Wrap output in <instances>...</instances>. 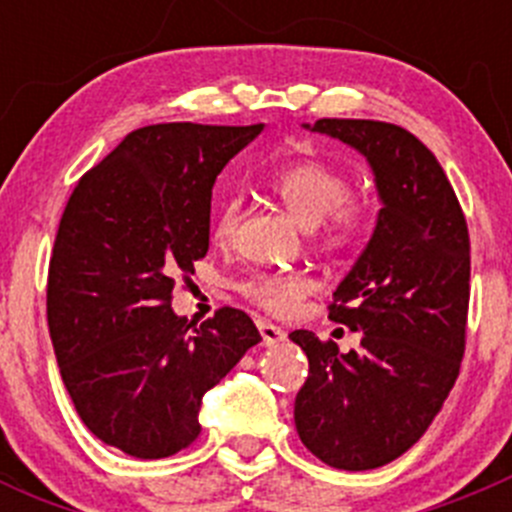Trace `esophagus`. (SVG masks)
<instances>
[{
	"mask_svg": "<svg viewBox=\"0 0 512 512\" xmlns=\"http://www.w3.org/2000/svg\"><path fill=\"white\" fill-rule=\"evenodd\" d=\"M257 327H260L262 344H265V347H275V344L285 342V337H287L285 329L275 327V324H272V322H257Z\"/></svg>",
	"mask_w": 512,
	"mask_h": 512,
	"instance_id": "34e87169",
	"label": "esophagus"
}]
</instances>
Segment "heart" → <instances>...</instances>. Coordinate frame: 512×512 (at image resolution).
<instances>
[{
    "label": "heart",
    "instance_id": "obj_1",
    "mask_svg": "<svg viewBox=\"0 0 512 512\" xmlns=\"http://www.w3.org/2000/svg\"><path fill=\"white\" fill-rule=\"evenodd\" d=\"M272 193L312 227L324 247L342 250L361 240L369 225L366 205L352 195V178L342 168L317 158H299L277 165L267 180ZM240 195H227L213 220V235L227 240L240 223ZM314 289L307 272H252L240 292L272 314H289Z\"/></svg>",
    "mask_w": 512,
    "mask_h": 512
}]
</instances>
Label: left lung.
Instances as JSON below:
<instances>
[{
	"instance_id": "left-lung-1",
	"label": "left lung",
	"mask_w": 512,
	"mask_h": 512,
	"mask_svg": "<svg viewBox=\"0 0 512 512\" xmlns=\"http://www.w3.org/2000/svg\"><path fill=\"white\" fill-rule=\"evenodd\" d=\"M369 160L384 208L329 304V319L361 334L359 349L307 329L289 334L309 359L294 399L304 446L339 471L399 458L426 433L466 352L471 237L436 156L406 128L364 118H319Z\"/></svg>"
}]
</instances>
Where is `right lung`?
I'll use <instances>...</instances> for the list:
<instances>
[{"label":"right lung","mask_w":512,"mask_h":512,"mask_svg":"<svg viewBox=\"0 0 512 512\" xmlns=\"http://www.w3.org/2000/svg\"><path fill=\"white\" fill-rule=\"evenodd\" d=\"M255 126L156 123L81 175L61 215L46 319L76 414L106 446L168 458L200 436L203 394L260 332L220 307L200 327L170 309L208 255L213 185Z\"/></svg>","instance_id":"right-lung-1"}]
</instances>
